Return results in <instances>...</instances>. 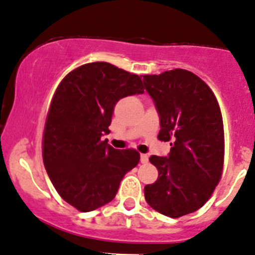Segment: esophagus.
Instances as JSON below:
<instances>
[{"label":"esophagus","mask_w":255,"mask_h":255,"mask_svg":"<svg viewBox=\"0 0 255 255\" xmlns=\"http://www.w3.org/2000/svg\"><path fill=\"white\" fill-rule=\"evenodd\" d=\"M141 162L142 164H147L148 162V156L146 153H141Z\"/></svg>","instance_id":"esophagus-1"}]
</instances>
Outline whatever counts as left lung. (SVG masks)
Returning <instances> with one entry per match:
<instances>
[{
    "label": "left lung",
    "instance_id": "obj_1",
    "mask_svg": "<svg viewBox=\"0 0 255 255\" xmlns=\"http://www.w3.org/2000/svg\"><path fill=\"white\" fill-rule=\"evenodd\" d=\"M143 85L159 113L157 138L173 146L166 157H150L159 178L144 187V198L176 219L201 208L219 184L225 152L221 111L207 84L187 70L144 75Z\"/></svg>",
    "mask_w": 255,
    "mask_h": 255
}]
</instances>
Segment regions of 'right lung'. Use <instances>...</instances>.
<instances>
[{
    "mask_svg": "<svg viewBox=\"0 0 255 255\" xmlns=\"http://www.w3.org/2000/svg\"><path fill=\"white\" fill-rule=\"evenodd\" d=\"M136 94H143L141 77L108 62L80 66L57 88L45 121L43 161L59 196L81 212L109 203L138 164L136 150H116L102 141L118 100Z\"/></svg>",
    "mask_w": 255,
    "mask_h": 255,
    "instance_id": "add662e5",
    "label": "right lung"
}]
</instances>
